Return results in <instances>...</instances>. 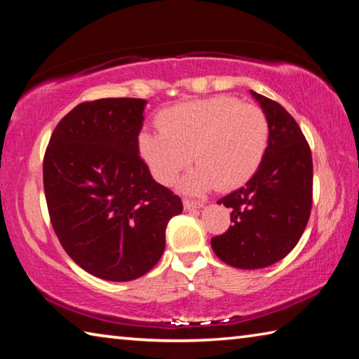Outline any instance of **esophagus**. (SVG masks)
I'll return each mask as SVG.
<instances>
[{
  "label": "esophagus",
  "mask_w": 359,
  "mask_h": 359,
  "mask_svg": "<svg viewBox=\"0 0 359 359\" xmlns=\"http://www.w3.org/2000/svg\"><path fill=\"white\" fill-rule=\"evenodd\" d=\"M184 208L187 210H196V209H201L203 208V203L191 201V199H184Z\"/></svg>",
  "instance_id": "34e87169"
}]
</instances>
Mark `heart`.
I'll return each instance as SVG.
<instances>
[{"instance_id":"1","label":"heart","mask_w":359,"mask_h":359,"mask_svg":"<svg viewBox=\"0 0 359 359\" xmlns=\"http://www.w3.org/2000/svg\"><path fill=\"white\" fill-rule=\"evenodd\" d=\"M160 131L144 130L137 137L142 161L158 184L171 185L196 163L182 180L187 193H205L218 187L233 190L247 184L263 161L269 123L264 112L231 96L194 100L163 111Z\"/></svg>"}]
</instances>
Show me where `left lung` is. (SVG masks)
Masks as SVG:
<instances>
[{
  "mask_svg": "<svg viewBox=\"0 0 359 359\" xmlns=\"http://www.w3.org/2000/svg\"><path fill=\"white\" fill-rule=\"evenodd\" d=\"M250 93L269 123V141L245 187L218 201L229 208L233 224L210 241L217 257L238 269H261L287 257L312 208V154L301 128L278 102Z\"/></svg>",
  "mask_w": 359,
  "mask_h": 359,
  "instance_id": "left-lung-1",
  "label": "left lung"
}]
</instances>
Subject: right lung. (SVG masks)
<instances>
[{"instance_id": "right-lung-1", "label": "right lung", "mask_w": 359, "mask_h": 359, "mask_svg": "<svg viewBox=\"0 0 359 359\" xmlns=\"http://www.w3.org/2000/svg\"><path fill=\"white\" fill-rule=\"evenodd\" d=\"M145 100L82 102L53 130L44 156L52 226L74 263L102 280L130 282L160 261L179 196L139 156Z\"/></svg>"}]
</instances>
